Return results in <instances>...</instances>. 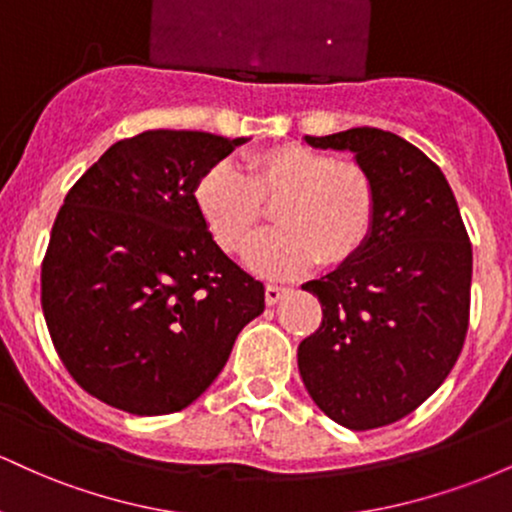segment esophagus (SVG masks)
Returning a JSON list of instances; mask_svg holds the SVG:
<instances>
[{
	"mask_svg": "<svg viewBox=\"0 0 512 512\" xmlns=\"http://www.w3.org/2000/svg\"><path fill=\"white\" fill-rule=\"evenodd\" d=\"M284 293H286L284 286L267 284V286H264V301H267V305H274V303H279L281 298H284Z\"/></svg>",
	"mask_w": 512,
	"mask_h": 512,
	"instance_id": "34e87169",
	"label": "esophagus"
}]
</instances>
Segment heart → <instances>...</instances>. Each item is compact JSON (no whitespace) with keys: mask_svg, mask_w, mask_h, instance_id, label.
<instances>
[{"mask_svg":"<svg viewBox=\"0 0 512 512\" xmlns=\"http://www.w3.org/2000/svg\"><path fill=\"white\" fill-rule=\"evenodd\" d=\"M279 228L252 243L248 262L267 276L342 264L366 245L378 211V190L366 168L339 163L303 144H281L245 156L243 173L216 163L199 175L195 207L221 250L248 248L264 207Z\"/></svg>","mask_w":512,"mask_h":512,"instance_id":"1","label":"heart"}]
</instances>
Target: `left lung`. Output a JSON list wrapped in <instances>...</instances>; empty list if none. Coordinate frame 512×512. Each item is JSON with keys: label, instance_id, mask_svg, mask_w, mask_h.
Here are the masks:
<instances>
[{"label": "left lung", "instance_id": "obj_1", "mask_svg": "<svg viewBox=\"0 0 512 512\" xmlns=\"http://www.w3.org/2000/svg\"><path fill=\"white\" fill-rule=\"evenodd\" d=\"M354 151L378 190L361 250L303 284L322 305L298 346V370L332 421L368 431L404 419L443 385L469 327L472 243L455 195L414 144L375 127L305 137Z\"/></svg>", "mask_w": 512, "mask_h": 512}]
</instances>
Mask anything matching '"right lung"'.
I'll use <instances>...</instances> for the list:
<instances>
[{
  "instance_id": "add662e5",
  "label": "right lung",
  "mask_w": 512,
  "mask_h": 512,
  "mask_svg": "<svg viewBox=\"0 0 512 512\" xmlns=\"http://www.w3.org/2000/svg\"><path fill=\"white\" fill-rule=\"evenodd\" d=\"M149 129L74 182L50 233L40 303L64 368L137 416L185 409L214 383L264 286L214 243L195 185L238 144Z\"/></svg>"
}]
</instances>
